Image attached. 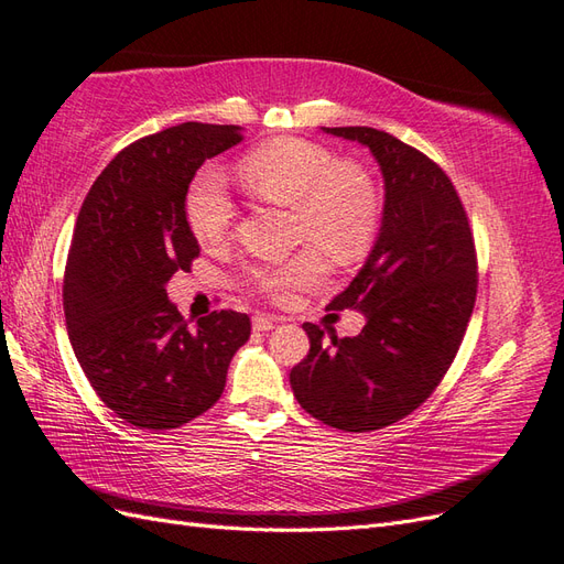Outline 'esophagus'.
Here are the masks:
<instances>
[{"label":"esophagus","mask_w":564,"mask_h":564,"mask_svg":"<svg viewBox=\"0 0 564 564\" xmlns=\"http://www.w3.org/2000/svg\"><path fill=\"white\" fill-rule=\"evenodd\" d=\"M274 325H278V321L268 318V315H256V318H253V329H256V333H270Z\"/></svg>","instance_id":"esophagus-1"}]
</instances>
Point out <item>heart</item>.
<instances>
[{
    "label": "heart",
    "mask_w": 564,
    "mask_h": 564,
    "mask_svg": "<svg viewBox=\"0 0 564 564\" xmlns=\"http://www.w3.org/2000/svg\"><path fill=\"white\" fill-rule=\"evenodd\" d=\"M237 178L253 198L292 208L294 239L313 241L339 263L364 256L376 237L380 203L370 176L318 143L270 141L237 164ZM184 213L200 246L223 243L235 223L225 178L213 170L200 172L188 186ZM325 268L323 253L308 246L284 263L256 268L251 280L270 299H290L321 282Z\"/></svg>",
    "instance_id": "1"
}]
</instances>
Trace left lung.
I'll use <instances>...</instances> for the list:
<instances>
[{"mask_svg":"<svg viewBox=\"0 0 564 564\" xmlns=\"http://www.w3.org/2000/svg\"><path fill=\"white\" fill-rule=\"evenodd\" d=\"M321 129L370 150L386 200L366 263L329 301L364 313V329L325 339L304 323L311 349L290 382L313 419L366 433L411 414L447 373L476 301L474 237L447 174L416 148L368 127Z\"/></svg>","mask_w":564,"mask_h":564,"instance_id":"obj_1","label":"left lung"}]
</instances>
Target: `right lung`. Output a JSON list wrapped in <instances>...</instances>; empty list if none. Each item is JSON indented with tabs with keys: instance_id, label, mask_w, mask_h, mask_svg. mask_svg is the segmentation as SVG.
<instances>
[{
	"instance_id": "obj_1",
	"label": "right lung",
	"mask_w": 564,
	"mask_h": 564,
	"mask_svg": "<svg viewBox=\"0 0 564 564\" xmlns=\"http://www.w3.org/2000/svg\"><path fill=\"white\" fill-rule=\"evenodd\" d=\"M241 127L186 121L123 148L78 213L64 274L76 359L119 419L170 431L208 411L246 345V313L219 311L188 327L167 282L200 249L184 203L205 160L235 148Z\"/></svg>"
}]
</instances>
